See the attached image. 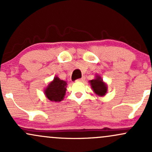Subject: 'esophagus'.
Returning a JSON list of instances; mask_svg holds the SVG:
<instances>
[{"mask_svg": "<svg viewBox=\"0 0 152 152\" xmlns=\"http://www.w3.org/2000/svg\"><path fill=\"white\" fill-rule=\"evenodd\" d=\"M85 79V77H82L81 78H78V79L76 80V81H83Z\"/></svg>", "mask_w": 152, "mask_h": 152, "instance_id": "obj_1", "label": "esophagus"}]
</instances>
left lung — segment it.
I'll return each instance as SVG.
<instances>
[{
  "mask_svg": "<svg viewBox=\"0 0 152 152\" xmlns=\"http://www.w3.org/2000/svg\"><path fill=\"white\" fill-rule=\"evenodd\" d=\"M89 82L92 89L96 95L103 96L107 93V85L103 81V79L100 76H96L95 79L91 80Z\"/></svg>",
  "mask_w": 152,
  "mask_h": 152,
  "instance_id": "left-lung-1",
  "label": "left lung"
}]
</instances>
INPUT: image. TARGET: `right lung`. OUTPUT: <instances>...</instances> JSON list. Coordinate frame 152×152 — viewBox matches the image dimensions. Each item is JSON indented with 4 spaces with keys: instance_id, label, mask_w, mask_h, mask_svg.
Returning <instances> with one entry per match:
<instances>
[{
    "instance_id": "obj_1",
    "label": "right lung",
    "mask_w": 152,
    "mask_h": 152,
    "mask_svg": "<svg viewBox=\"0 0 152 152\" xmlns=\"http://www.w3.org/2000/svg\"><path fill=\"white\" fill-rule=\"evenodd\" d=\"M66 85L65 81L61 80L58 76L54 77L53 80L45 88L44 94L51 102H59L62 101L66 94Z\"/></svg>"
}]
</instances>
